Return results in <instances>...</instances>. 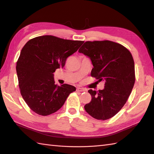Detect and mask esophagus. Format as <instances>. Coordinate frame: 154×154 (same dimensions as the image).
<instances>
[{
	"label": "esophagus",
	"instance_id": "34e87169",
	"mask_svg": "<svg viewBox=\"0 0 154 154\" xmlns=\"http://www.w3.org/2000/svg\"><path fill=\"white\" fill-rule=\"evenodd\" d=\"M77 91H79V92H84V91H85V89H83V88L77 87Z\"/></svg>",
	"mask_w": 154,
	"mask_h": 154
}]
</instances>
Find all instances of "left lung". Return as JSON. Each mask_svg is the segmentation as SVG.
<instances>
[{"instance_id": "obj_1", "label": "left lung", "mask_w": 154, "mask_h": 154, "mask_svg": "<svg viewBox=\"0 0 154 154\" xmlns=\"http://www.w3.org/2000/svg\"><path fill=\"white\" fill-rule=\"evenodd\" d=\"M79 52L92 61L91 77L104 82V89L88 91L92 99L85 109L94 119H109L124 106L133 89L136 79L132 55L122 45L109 40L85 42Z\"/></svg>"}]
</instances>
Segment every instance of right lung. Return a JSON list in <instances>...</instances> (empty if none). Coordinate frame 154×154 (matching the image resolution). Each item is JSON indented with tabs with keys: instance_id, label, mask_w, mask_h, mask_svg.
Listing matches in <instances>:
<instances>
[{
	"instance_id": "obj_1",
	"label": "right lung",
	"mask_w": 154,
	"mask_h": 154,
	"mask_svg": "<svg viewBox=\"0 0 154 154\" xmlns=\"http://www.w3.org/2000/svg\"><path fill=\"white\" fill-rule=\"evenodd\" d=\"M83 43L46 35L31 39L23 47L16 67L18 85L22 98L34 112L42 116L55 112L76 90L70 85H55L54 73L64 67L67 58Z\"/></svg>"
}]
</instances>
